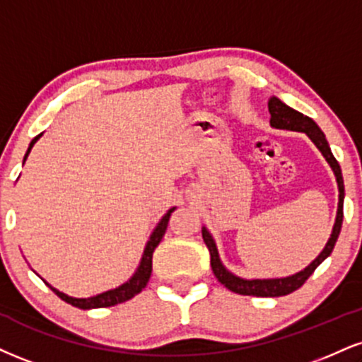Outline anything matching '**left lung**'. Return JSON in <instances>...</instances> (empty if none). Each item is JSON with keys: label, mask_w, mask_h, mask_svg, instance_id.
<instances>
[{"label": "left lung", "mask_w": 362, "mask_h": 362, "mask_svg": "<svg viewBox=\"0 0 362 362\" xmlns=\"http://www.w3.org/2000/svg\"><path fill=\"white\" fill-rule=\"evenodd\" d=\"M268 110L269 115H272V119H269V124L276 129H288V132H298L305 133L308 138L312 139L313 145L320 150V153L324 155V158L327 160V163L332 168L335 180H337L339 187V206H337V216H335V223L332 228V234H330L327 245H325L324 250L315 259L308 264L307 268H303L302 272L295 273L291 276L285 278H268V280H245V278L236 276L234 273H230L229 269H226L223 261L219 258V251H217L214 238L211 236V233L206 228H202V238L206 246L209 247V252H211V267L212 272L217 280H219L226 288L234 291V293L239 295H252V297H283V295H288L291 291L298 290L303 283L307 281V278L315 272V268L324 261L327 256L332 252L335 241H337L339 233H341L342 228V217H344V180H342V172L341 167H339V162L334 158L332 151H330V146L325 139V134L322 133V129L317 126L315 121L312 117H308L302 112L295 111L293 107L286 106L285 103H281L280 99L269 98L268 101Z\"/></svg>", "instance_id": "obj_1"}]
</instances>
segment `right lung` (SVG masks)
Returning <instances> with one entry per match:
<instances>
[{
  "label": "right lung",
  "mask_w": 362,
  "mask_h": 362,
  "mask_svg": "<svg viewBox=\"0 0 362 362\" xmlns=\"http://www.w3.org/2000/svg\"><path fill=\"white\" fill-rule=\"evenodd\" d=\"M40 136H42V133L32 139V143H30L27 153H25L23 163H25V160H27L30 150H32L35 143H37V139ZM173 211H175V207L170 209L167 214H165L162 219H160V223L156 224V228L153 229V233H151L150 239H148L145 251H143L141 261H139V267L136 268V272H134V275L129 278L128 281L123 283V285L117 286V288L107 290V291H104V293H99V295H95V297H90V298H74V297H69V295H65V293H62V291L54 288V286H50L47 281L45 283L50 286V290L54 291L57 297L62 298L64 302L71 303L72 307L82 308V310H89V308H101V307H112V305H117V303L126 302V300L133 298L134 295H138L139 291L145 288L148 280H150L153 251H155V247L160 245V241H162L165 230H167L168 219H170V216H172Z\"/></svg>",
  "instance_id": "1"
}]
</instances>
